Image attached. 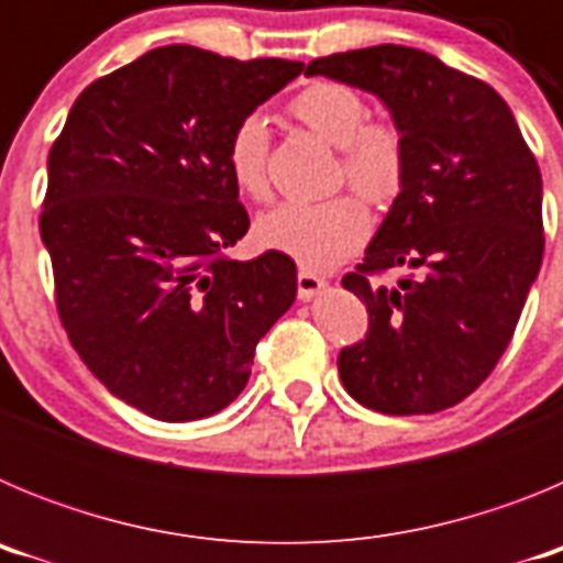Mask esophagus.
I'll return each mask as SVG.
<instances>
[{
    "label": "esophagus",
    "mask_w": 563,
    "mask_h": 563,
    "mask_svg": "<svg viewBox=\"0 0 563 563\" xmlns=\"http://www.w3.org/2000/svg\"><path fill=\"white\" fill-rule=\"evenodd\" d=\"M296 285H298V298H305V301H310V298H316L318 292L324 290L327 282L321 276H316V273H312V271H307V267H301V271H298Z\"/></svg>",
    "instance_id": "34e87169"
}]
</instances>
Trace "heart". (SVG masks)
<instances>
[{"label": "heart", "mask_w": 563, "mask_h": 563, "mask_svg": "<svg viewBox=\"0 0 563 563\" xmlns=\"http://www.w3.org/2000/svg\"><path fill=\"white\" fill-rule=\"evenodd\" d=\"M287 112L316 137L341 148L338 177L369 202L395 200L406 180V137L391 118H372L357 89L341 81H316L287 103ZM271 132L258 114L239 121L228 137L225 163L233 186L251 197H271ZM369 211L355 194L324 202H282L262 213V245L287 253L305 267H332L366 242Z\"/></svg>", "instance_id": "1"}]
</instances>
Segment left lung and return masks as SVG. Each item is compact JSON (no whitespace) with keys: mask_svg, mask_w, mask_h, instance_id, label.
<instances>
[{"mask_svg":"<svg viewBox=\"0 0 563 563\" xmlns=\"http://www.w3.org/2000/svg\"><path fill=\"white\" fill-rule=\"evenodd\" d=\"M380 98L406 137V180L343 276L369 332L343 346V389L383 415H434L479 389L514 338L544 256L541 172L494 87L400 44L307 64ZM389 266L411 277L377 286Z\"/></svg>","mask_w":563,"mask_h":563,"instance_id":"1","label":"left lung"}]
</instances>
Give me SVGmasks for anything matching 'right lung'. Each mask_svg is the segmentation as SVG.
Here are the masks:
<instances>
[{
    "mask_svg": "<svg viewBox=\"0 0 563 563\" xmlns=\"http://www.w3.org/2000/svg\"><path fill=\"white\" fill-rule=\"evenodd\" d=\"M305 69L168 44L84 89L47 157L42 242L87 369L166 422L239 397L256 343L296 298V262L228 256L251 220L225 146Z\"/></svg>",
    "mask_w": 563,
    "mask_h": 563,
    "instance_id": "1",
    "label": "right lung"
}]
</instances>
